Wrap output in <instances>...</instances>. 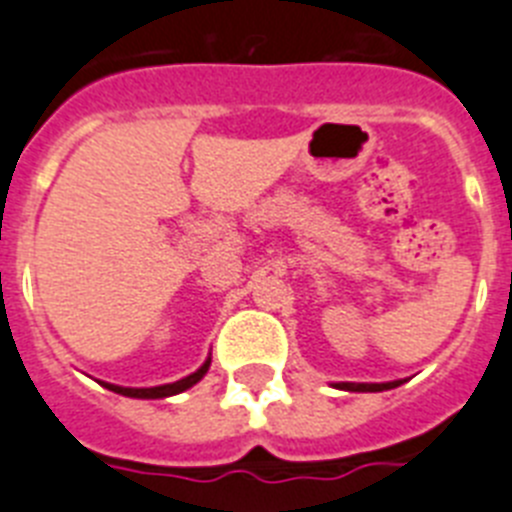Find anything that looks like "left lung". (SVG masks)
Returning <instances> with one entry per match:
<instances>
[{"instance_id":"left-lung-1","label":"left lung","mask_w":512,"mask_h":512,"mask_svg":"<svg viewBox=\"0 0 512 512\" xmlns=\"http://www.w3.org/2000/svg\"><path fill=\"white\" fill-rule=\"evenodd\" d=\"M406 380H393V382H333V388L349 390V393H382V390H393L403 385Z\"/></svg>"}]
</instances>
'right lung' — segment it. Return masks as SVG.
<instances>
[{
  "instance_id": "1",
  "label": "right lung",
  "mask_w": 512,
  "mask_h": 512,
  "mask_svg": "<svg viewBox=\"0 0 512 512\" xmlns=\"http://www.w3.org/2000/svg\"><path fill=\"white\" fill-rule=\"evenodd\" d=\"M210 367V356L203 362V367L195 369L192 375L182 377V380L169 382V385H156V388H122V385H111V382H101L103 388L111 390V393H119V395H127V398H143V401H156V398H169V395L176 393H184V390H190L192 385L203 380L205 372Z\"/></svg>"
}]
</instances>
